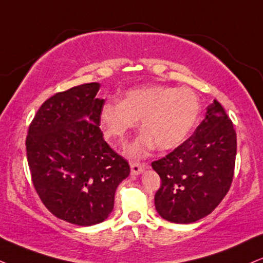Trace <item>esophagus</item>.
I'll return each instance as SVG.
<instances>
[{"mask_svg":"<svg viewBox=\"0 0 263 263\" xmlns=\"http://www.w3.org/2000/svg\"><path fill=\"white\" fill-rule=\"evenodd\" d=\"M146 164H140V163H130V170L133 176H139V174L142 173L144 168Z\"/></svg>","mask_w":263,"mask_h":263,"instance_id":"34e87169","label":"esophagus"}]
</instances>
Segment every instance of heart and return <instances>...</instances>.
<instances>
[{
    "instance_id": "b5f03b06",
    "label": "heart",
    "mask_w": 263,
    "mask_h": 263,
    "mask_svg": "<svg viewBox=\"0 0 263 263\" xmlns=\"http://www.w3.org/2000/svg\"><path fill=\"white\" fill-rule=\"evenodd\" d=\"M200 116L197 95L186 87L148 85L128 90L122 101L109 100L100 119L107 140L124 144L141 119L142 134L128 148L132 158H141L156 147L173 150L185 141Z\"/></svg>"
}]
</instances>
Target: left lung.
Returning <instances> with one entry per match:
<instances>
[{"instance_id":"8db88e82","label":"left lung","mask_w":263,"mask_h":263,"mask_svg":"<svg viewBox=\"0 0 263 263\" xmlns=\"http://www.w3.org/2000/svg\"><path fill=\"white\" fill-rule=\"evenodd\" d=\"M235 156L233 123L215 100L186 141L166 157L152 162L162 180L155 195L158 215L179 224L210 215L231 187Z\"/></svg>"}]
</instances>
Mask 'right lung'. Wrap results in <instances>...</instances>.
<instances>
[{"mask_svg": "<svg viewBox=\"0 0 263 263\" xmlns=\"http://www.w3.org/2000/svg\"><path fill=\"white\" fill-rule=\"evenodd\" d=\"M99 83L58 92L42 103L27 137L32 184L57 218L89 227L105 221L128 162L103 140Z\"/></svg>", "mask_w": 263, "mask_h": 263, "instance_id": "obj_1", "label": "right lung"}]
</instances>
